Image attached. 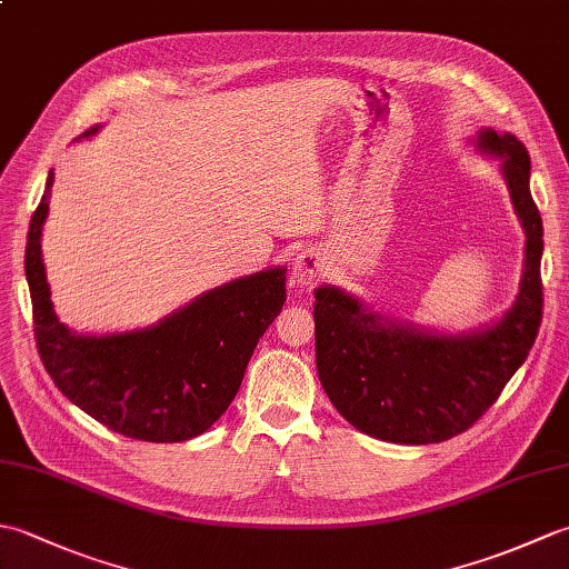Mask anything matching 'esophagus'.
I'll use <instances>...</instances> for the list:
<instances>
[{
    "instance_id": "obj_1",
    "label": "esophagus",
    "mask_w": 569,
    "mask_h": 569,
    "mask_svg": "<svg viewBox=\"0 0 569 569\" xmlns=\"http://www.w3.org/2000/svg\"><path fill=\"white\" fill-rule=\"evenodd\" d=\"M325 271V259L320 257V251L316 249H306L300 251L293 259L291 273H293V283L298 286H310L312 281H318Z\"/></svg>"
}]
</instances>
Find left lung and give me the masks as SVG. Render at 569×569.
<instances>
[{"mask_svg": "<svg viewBox=\"0 0 569 569\" xmlns=\"http://www.w3.org/2000/svg\"><path fill=\"white\" fill-rule=\"evenodd\" d=\"M481 156L497 159L526 232L518 296L499 318L435 330L381 316L340 286L316 288V361L325 393L361 432L398 445L450 440L485 416L523 365L542 318V220L530 196V156L511 131L481 127Z\"/></svg>", "mask_w": 569, "mask_h": 569, "instance_id": "1", "label": "left lung"}]
</instances>
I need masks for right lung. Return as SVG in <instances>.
I'll return each mask as SVG.
<instances>
[{"label": "right lung", "instance_id": "add662e5", "mask_svg": "<svg viewBox=\"0 0 569 569\" xmlns=\"http://www.w3.org/2000/svg\"><path fill=\"white\" fill-rule=\"evenodd\" d=\"M100 129L94 124L76 141ZM51 188L53 171L31 217L23 259L46 371L70 403L127 438H198L234 401L253 349L281 312L286 266L210 288L149 328L76 332L60 322L46 278L41 237Z\"/></svg>", "mask_w": 569, "mask_h": 569}]
</instances>
